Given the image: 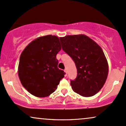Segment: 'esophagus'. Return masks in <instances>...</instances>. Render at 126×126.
I'll list each match as a JSON object with an SVG mask.
<instances>
[{"label": "esophagus", "instance_id": "1", "mask_svg": "<svg viewBox=\"0 0 126 126\" xmlns=\"http://www.w3.org/2000/svg\"><path fill=\"white\" fill-rule=\"evenodd\" d=\"M64 72H65V74H66V75H67V73H68V71H67V69H64Z\"/></svg>", "mask_w": 126, "mask_h": 126}]
</instances>
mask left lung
I'll list each match as a JSON object with an SVG mask.
<instances>
[{
  "label": "left lung",
  "mask_w": 126,
  "mask_h": 126,
  "mask_svg": "<svg viewBox=\"0 0 126 126\" xmlns=\"http://www.w3.org/2000/svg\"><path fill=\"white\" fill-rule=\"evenodd\" d=\"M63 49L74 60L77 77L71 80L73 91L83 97L97 94L105 83L109 66L103 50L96 42L83 34L60 38Z\"/></svg>",
  "instance_id": "left-lung-1"
}]
</instances>
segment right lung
I'll return each mask as SVG.
<instances>
[{"mask_svg":"<svg viewBox=\"0 0 126 126\" xmlns=\"http://www.w3.org/2000/svg\"><path fill=\"white\" fill-rule=\"evenodd\" d=\"M61 49L58 37L48 35L31 42L21 52L18 75L32 95L44 97L55 92L65 72L58 68L57 54Z\"/></svg>","mask_w":126,"mask_h":126,"instance_id":"1","label":"right lung"}]
</instances>
